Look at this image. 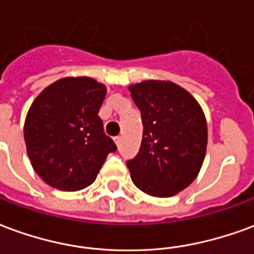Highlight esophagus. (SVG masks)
<instances>
[{
  "label": "esophagus",
  "instance_id": "obj_1",
  "mask_svg": "<svg viewBox=\"0 0 254 254\" xmlns=\"http://www.w3.org/2000/svg\"><path fill=\"white\" fill-rule=\"evenodd\" d=\"M114 141H116V144L120 147L121 145V141H122V137L121 136H117V137H114Z\"/></svg>",
  "mask_w": 254,
  "mask_h": 254
}]
</instances>
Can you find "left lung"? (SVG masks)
I'll list each match as a JSON object with an SVG mask.
<instances>
[{
    "label": "left lung",
    "mask_w": 254,
    "mask_h": 254,
    "mask_svg": "<svg viewBox=\"0 0 254 254\" xmlns=\"http://www.w3.org/2000/svg\"><path fill=\"white\" fill-rule=\"evenodd\" d=\"M141 113L143 140L127 160L133 184L155 197H171L196 180L207 151V121L187 89L147 80L129 87Z\"/></svg>",
    "instance_id": "obj_1"
}]
</instances>
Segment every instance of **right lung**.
Here are the masks:
<instances>
[{"label":"right lung","instance_id":"1","mask_svg":"<svg viewBox=\"0 0 254 254\" xmlns=\"http://www.w3.org/2000/svg\"><path fill=\"white\" fill-rule=\"evenodd\" d=\"M107 89L91 77L50 84L31 105L24 140L31 165L47 185L80 190L95 181L117 145L98 116Z\"/></svg>","mask_w":254,"mask_h":254}]
</instances>
